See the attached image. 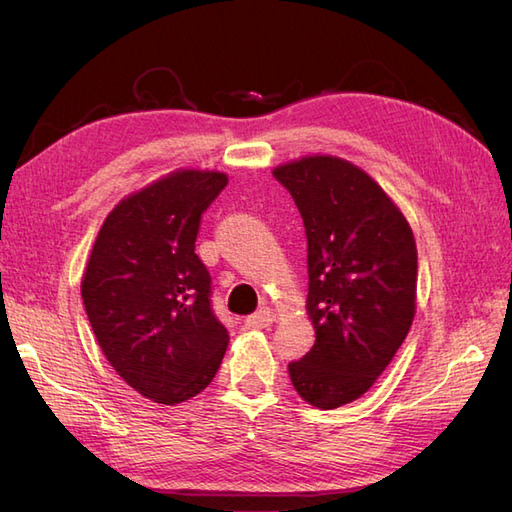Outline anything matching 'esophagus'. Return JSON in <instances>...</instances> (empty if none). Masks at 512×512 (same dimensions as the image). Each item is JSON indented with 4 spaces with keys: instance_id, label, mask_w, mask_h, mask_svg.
Wrapping results in <instances>:
<instances>
[{
    "instance_id": "1",
    "label": "esophagus",
    "mask_w": 512,
    "mask_h": 512,
    "mask_svg": "<svg viewBox=\"0 0 512 512\" xmlns=\"http://www.w3.org/2000/svg\"><path fill=\"white\" fill-rule=\"evenodd\" d=\"M271 321H273V313H271L269 308H263V310H258V313L249 315V317L245 319V326L252 328V330H256V328H267V326H271Z\"/></svg>"
}]
</instances>
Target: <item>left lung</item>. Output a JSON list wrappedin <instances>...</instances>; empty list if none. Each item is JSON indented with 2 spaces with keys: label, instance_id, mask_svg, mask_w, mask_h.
<instances>
[{
  "label": "left lung",
  "instance_id": "1",
  "mask_svg": "<svg viewBox=\"0 0 512 512\" xmlns=\"http://www.w3.org/2000/svg\"><path fill=\"white\" fill-rule=\"evenodd\" d=\"M273 178L291 193L308 241L315 345L289 376L308 404L332 410L371 389L413 326L415 236L380 184L343 158L306 156Z\"/></svg>",
  "mask_w": 512,
  "mask_h": 512
}]
</instances>
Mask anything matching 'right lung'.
<instances>
[{"label": "right lung", "instance_id": "right-lung-1", "mask_svg": "<svg viewBox=\"0 0 512 512\" xmlns=\"http://www.w3.org/2000/svg\"><path fill=\"white\" fill-rule=\"evenodd\" d=\"M226 184V173L180 169L121 199L84 271V308L104 356L158 404L202 393L226 354L230 336L195 254L199 221Z\"/></svg>", "mask_w": 512, "mask_h": 512}]
</instances>
